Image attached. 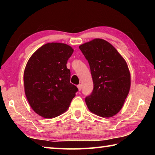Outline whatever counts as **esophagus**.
Returning a JSON list of instances; mask_svg holds the SVG:
<instances>
[{
    "label": "esophagus",
    "instance_id": "obj_1",
    "mask_svg": "<svg viewBox=\"0 0 155 155\" xmlns=\"http://www.w3.org/2000/svg\"><path fill=\"white\" fill-rule=\"evenodd\" d=\"M77 87L78 89V91H81V89H82V85H81V84H79V85H77Z\"/></svg>",
    "mask_w": 155,
    "mask_h": 155
}]
</instances>
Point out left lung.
I'll list each match as a JSON object with an SVG mask.
<instances>
[{
	"instance_id": "1",
	"label": "left lung",
	"mask_w": 155,
	"mask_h": 155,
	"mask_svg": "<svg viewBox=\"0 0 155 155\" xmlns=\"http://www.w3.org/2000/svg\"><path fill=\"white\" fill-rule=\"evenodd\" d=\"M90 65L94 88L86 96L90 111L110 117L117 114L129 92L130 75L127 63L111 44L95 39L79 46Z\"/></svg>"
}]
</instances>
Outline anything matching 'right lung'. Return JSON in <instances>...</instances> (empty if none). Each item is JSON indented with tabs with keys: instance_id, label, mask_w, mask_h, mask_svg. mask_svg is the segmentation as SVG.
I'll use <instances>...</instances> for the list:
<instances>
[{
	"instance_id": "add662e5",
	"label": "right lung",
	"mask_w": 155,
	"mask_h": 155,
	"mask_svg": "<svg viewBox=\"0 0 155 155\" xmlns=\"http://www.w3.org/2000/svg\"><path fill=\"white\" fill-rule=\"evenodd\" d=\"M73 51L65 44L48 43L27 62L25 94L31 108L41 117L52 118L65 112L78 90L70 83V70L66 66Z\"/></svg>"
}]
</instances>
